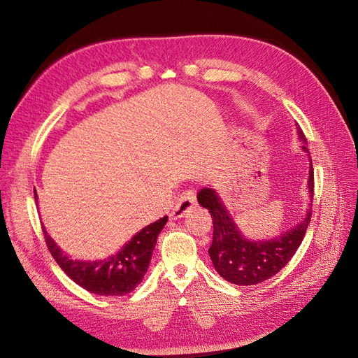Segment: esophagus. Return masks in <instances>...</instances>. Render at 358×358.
Wrapping results in <instances>:
<instances>
[{"label":"esophagus","mask_w":358,"mask_h":358,"mask_svg":"<svg viewBox=\"0 0 358 358\" xmlns=\"http://www.w3.org/2000/svg\"><path fill=\"white\" fill-rule=\"evenodd\" d=\"M196 194L194 191H185L180 194V197L178 199V203L175 204V208L170 212V218L171 220H179L182 216H185L194 206H196Z\"/></svg>","instance_id":"1"}]
</instances>
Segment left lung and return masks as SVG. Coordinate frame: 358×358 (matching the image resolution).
<instances>
[{
    "mask_svg": "<svg viewBox=\"0 0 358 358\" xmlns=\"http://www.w3.org/2000/svg\"><path fill=\"white\" fill-rule=\"evenodd\" d=\"M299 136L306 142L305 134L299 128ZM308 152V148L303 146ZM308 187L310 199L313 197V169L309 167ZM199 203L209 210L213 222V239L209 255L215 270L225 280L236 285H255L275 276L285 267L299 249L306 229L310 222L312 209L305 220L282 236L268 241H251L237 229L229 210L225 209L215 189L203 188L197 194ZM312 206V204H310Z\"/></svg>",
    "mask_w": 358,
    "mask_h": 358,
    "instance_id": "left-lung-1",
    "label": "left lung"
}]
</instances>
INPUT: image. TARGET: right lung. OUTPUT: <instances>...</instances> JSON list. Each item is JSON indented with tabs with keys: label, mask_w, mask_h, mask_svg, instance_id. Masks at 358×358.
I'll list each match as a JSON object with an SVG mask.
<instances>
[{
	"label": "right lung",
	"mask_w": 358,
	"mask_h": 358,
	"mask_svg": "<svg viewBox=\"0 0 358 358\" xmlns=\"http://www.w3.org/2000/svg\"><path fill=\"white\" fill-rule=\"evenodd\" d=\"M34 197L37 199V194ZM167 218L169 216H164L146 225L122 246L121 251L96 262L70 258L52 241L45 227L41 229L49 252L76 284L96 296H125L142 282L152 258L158 234L166 225Z\"/></svg>",
	"instance_id": "add662e5"
}]
</instances>
